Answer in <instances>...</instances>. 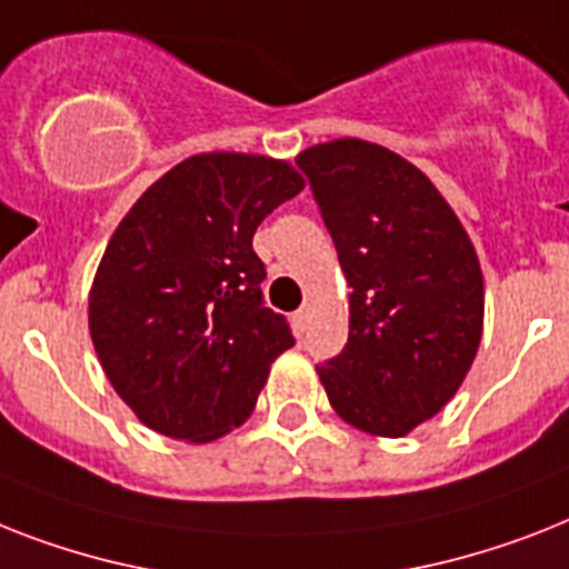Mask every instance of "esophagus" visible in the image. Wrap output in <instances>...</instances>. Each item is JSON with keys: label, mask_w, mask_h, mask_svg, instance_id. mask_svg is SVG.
Wrapping results in <instances>:
<instances>
[{"label": "esophagus", "mask_w": 569, "mask_h": 569, "mask_svg": "<svg viewBox=\"0 0 569 569\" xmlns=\"http://www.w3.org/2000/svg\"><path fill=\"white\" fill-rule=\"evenodd\" d=\"M292 318H295V327H298L300 332L307 330L309 318H312V303H303V307H300Z\"/></svg>", "instance_id": "obj_1"}]
</instances>
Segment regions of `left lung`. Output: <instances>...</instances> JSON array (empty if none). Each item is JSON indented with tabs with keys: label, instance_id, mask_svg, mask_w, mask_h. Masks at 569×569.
<instances>
[{
	"label": "left lung",
	"instance_id": "8db88e82",
	"mask_svg": "<svg viewBox=\"0 0 569 569\" xmlns=\"http://www.w3.org/2000/svg\"><path fill=\"white\" fill-rule=\"evenodd\" d=\"M309 178L350 286V332L318 365L350 427L403 438L447 406L482 339L485 283L468 230L418 166L377 142H321Z\"/></svg>",
	"mask_w": 569,
	"mask_h": 569
}]
</instances>
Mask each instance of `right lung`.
<instances>
[{"label": "right lung", "mask_w": 569, "mask_h": 569, "mask_svg": "<svg viewBox=\"0 0 569 569\" xmlns=\"http://www.w3.org/2000/svg\"><path fill=\"white\" fill-rule=\"evenodd\" d=\"M300 189L303 178L274 157H187L110 237L87 309L92 348L117 395L160 436H228L295 345L262 300L266 266L251 239Z\"/></svg>", "instance_id": "right-lung-1"}]
</instances>
